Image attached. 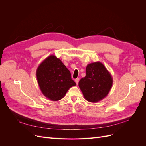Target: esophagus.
<instances>
[{
    "label": "esophagus",
    "instance_id": "esophagus-1",
    "mask_svg": "<svg viewBox=\"0 0 146 146\" xmlns=\"http://www.w3.org/2000/svg\"><path fill=\"white\" fill-rule=\"evenodd\" d=\"M75 82H76V83L77 85H78V82H79V78H76V80H75Z\"/></svg>",
    "mask_w": 146,
    "mask_h": 146
}]
</instances>
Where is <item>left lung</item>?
<instances>
[{
    "mask_svg": "<svg viewBox=\"0 0 146 146\" xmlns=\"http://www.w3.org/2000/svg\"><path fill=\"white\" fill-rule=\"evenodd\" d=\"M112 85L111 75L100 61L88 64L85 77L78 82V86L84 98L93 103L104 99L109 93Z\"/></svg>",
    "mask_w": 146,
    "mask_h": 146,
    "instance_id": "1",
    "label": "left lung"
}]
</instances>
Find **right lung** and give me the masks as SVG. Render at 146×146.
Here are the masks:
<instances>
[{"mask_svg": "<svg viewBox=\"0 0 146 146\" xmlns=\"http://www.w3.org/2000/svg\"><path fill=\"white\" fill-rule=\"evenodd\" d=\"M36 74L42 93L52 101L63 99L69 88L76 85L69 70L54 55L47 57L38 66Z\"/></svg>", "mask_w": 146, "mask_h": 146, "instance_id": "right-lung-1", "label": "right lung"}]
</instances>
